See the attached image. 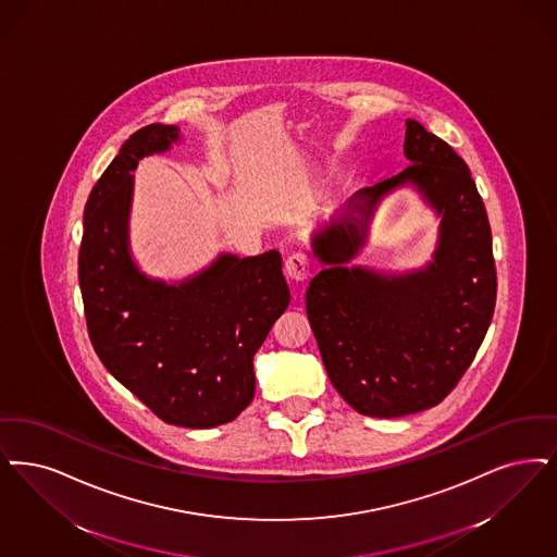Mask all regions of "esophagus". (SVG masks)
Returning a JSON list of instances; mask_svg holds the SVG:
<instances>
[{"mask_svg": "<svg viewBox=\"0 0 557 557\" xmlns=\"http://www.w3.org/2000/svg\"><path fill=\"white\" fill-rule=\"evenodd\" d=\"M286 273L294 282H305L309 277V257L305 252H292L286 259Z\"/></svg>", "mask_w": 557, "mask_h": 557, "instance_id": "esophagus-1", "label": "esophagus"}]
</instances>
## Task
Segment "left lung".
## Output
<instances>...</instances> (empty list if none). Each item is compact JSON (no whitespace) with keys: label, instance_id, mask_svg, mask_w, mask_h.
<instances>
[{"label":"left lung","instance_id":"obj_1","mask_svg":"<svg viewBox=\"0 0 557 557\" xmlns=\"http://www.w3.org/2000/svg\"><path fill=\"white\" fill-rule=\"evenodd\" d=\"M404 156V172L358 190L312 236L323 269L307 289L312 334L337 394L377 419L444 400L483 344L497 294L490 220L465 159L417 120H406ZM404 183L443 218L434 261L401 276L352 269L377 200Z\"/></svg>","mask_w":557,"mask_h":557}]
</instances>
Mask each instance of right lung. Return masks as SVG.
<instances>
[{
  "mask_svg": "<svg viewBox=\"0 0 557 557\" xmlns=\"http://www.w3.org/2000/svg\"><path fill=\"white\" fill-rule=\"evenodd\" d=\"M176 126L149 124L122 145L85 207L78 282L103 367L163 423L211 429L255 396L252 357L288 309L282 255H222L182 284L147 277L128 248L133 172L168 151Z\"/></svg>",
  "mask_w": 557,
  "mask_h": 557,
  "instance_id": "1",
  "label": "right lung"
}]
</instances>
